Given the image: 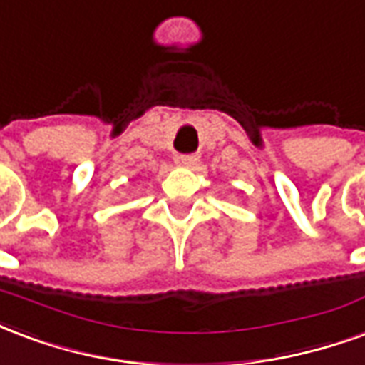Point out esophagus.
Returning a JSON list of instances; mask_svg holds the SVG:
<instances>
[{
  "label": "esophagus",
  "instance_id": "34e87169",
  "mask_svg": "<svg viewBox=\"0 0 365 365\" xmlns=\"http://www.w3.org/2000/svg\"><path fill=\"white\" fill-rule=\"evenodd\" d=\"M198 159L200 155H196V153H185V155H179V161L186 167H194V165L198 163Z\"/></svg>",
  "mask_w": 365,
  "mask_h": 365
}]
</instances>
